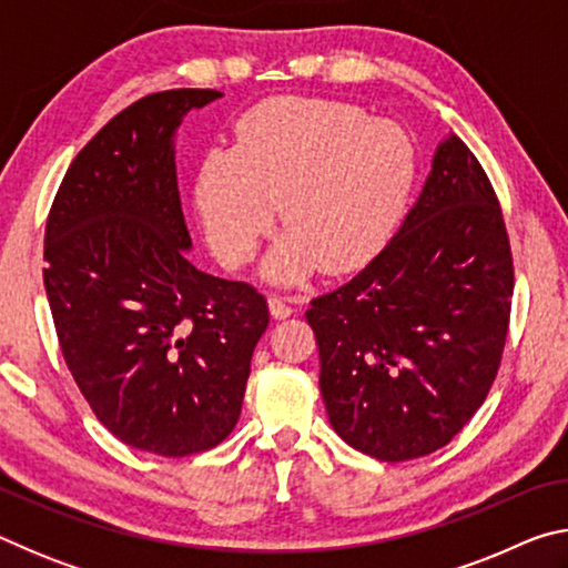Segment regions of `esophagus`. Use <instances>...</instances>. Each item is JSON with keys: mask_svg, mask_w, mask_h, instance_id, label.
I'll use <instances>...</instances> for the list:
<instances>
[{"mask_svg": "<svg viewBox=\"0 0 568 568\" xmlns=\"http://www.w3.org/2000/svg\"><path fill=\"white\" fill-rule=\"evenodd\" d=\"M267 307H271V315H273V318H277V321H283V318H287V315L293 313V305L287 303L285 297H281V295L267 297Z\"/></svg>", "mask_w": 568, "mask_h": 568, "instance_id": "esophagus-1", "label": "esophagus"}]
</instances>
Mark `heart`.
<instances>
[{"mask_svg":"<svg viewBox=\"0 0 568 568\" xmlns=\"http://www.w3.org/2000/svg\"><path fill=\"white\" fill-rule=\"evenodd\" d=\"M416 170L400 124L348 102L283 98L245 114L235 148L207 152L192 197L227 267L253 261L277 203L285 233L265 273L295 281L315 265L341 273L368 261L406 207Z\"/></svg>","mask_w":568,"mask_h":568,"instance_id":"obj_1","label":"heart"}]
</instances>
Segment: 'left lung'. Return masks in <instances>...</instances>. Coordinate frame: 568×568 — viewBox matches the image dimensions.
<instances>
[{"label":"left lung","mask_w":568,"mask_h":568,"mask_svg":"<svg viewBox=\"0 0 568 568\" xmlns=\"http://www.w3.org/2000/svg\"><path fill=\"white\" fill-rule=\"evenodd\" d=\"M511 295L501 205L450 134L390 243L305 313L335 434L388 464L444 448L494 386Z\"/></svg>","instance_id":"left-lung-1"}]
</instances>
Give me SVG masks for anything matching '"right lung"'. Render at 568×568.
Returning a JSON list of instances; mask_svg holds the SVG:
<instances>
[{"instance_id": "add662e5", "label": "right lung", "mask_w": 568, "mask_h": 568, "mask_svg": "<svg viewBox=\"0 0 568 568\" xmlns=\"http://www.w3.org/2000/svg\"><path fill=\"white\" fill-rule=\"evenodd\" d=\"M217 90L132 102L72 160L44 227V287L77 388L112 436L182 458L230 436L271 313L187 261L175 130Z\"/></svg>"}]
</instances>
